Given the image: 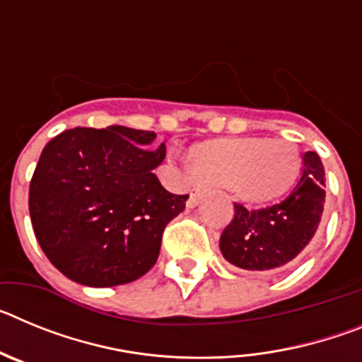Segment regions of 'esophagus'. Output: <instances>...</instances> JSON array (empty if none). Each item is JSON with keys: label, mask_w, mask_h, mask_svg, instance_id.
Listing matches in <instances>:
<instances>
[{"label": "esophagus", "mask_w": 362, "mask_h": 362, "mask_svg": "<svg viewBox=\"0 0 362 362\" xmlns=\"http://www.w3.org/2000/svg\"><path fill=\"white\" fill-rule=\"evenodd\" d=\"M204 194H206V187H204V185H196L194 190H192L190 197H188V206H190V209L197 206V204L201 203V199L204 197Z\"/></svg>", "instance_id": "1"}]
</instances>
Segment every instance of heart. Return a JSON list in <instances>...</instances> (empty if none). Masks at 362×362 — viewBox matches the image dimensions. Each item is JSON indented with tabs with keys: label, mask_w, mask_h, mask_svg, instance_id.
<instances>
[{
	"label": "heart",
	"mask_w": 362,
	"mask_h": 362,
	"mask_svg": "<svg viewBox=\"0 0 362 362\" xmlns=\"http://www.w3.org/2000/svg\"><path fill=\"white\" fill-rule=\"evenodd\" d=\"M300 156L284 139L245 137L203 145L194 152V168L204 183L233 188L248 203L283 196L299 174Z\"/></svg>",
	"instance_id": "b5f03b06"
}]
</instances>
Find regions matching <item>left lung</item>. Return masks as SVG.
<instances>
[{
    "instance_id": "1",
    "label": "left lung",
    "mask_w": 362,
    "mask_h": 362,
    "mask_svg": "<svg viewBox=\"0 0 362 362\" xmlns=\"http://www.w3.org/2000/svg\"><path fill=\"white\" fill-rule=\"evenodd\" d=\"M325 196L321 158L306 152L299 181L283 201L264 209L233 204V219L221 233V254L243 270L268 272L292 263L317 232Z\"/></svg>"
}]
</instances>
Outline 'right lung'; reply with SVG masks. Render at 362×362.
<instances>
[{"mask_svg": "<svg viewBox=\"0 0 362 362\" xmlns=\"http://www.w3.org/2000/svg\"><path fill=\"white\" fill-rule=\"evenodd\" d=\"M156 132L76 127L47 143L32 175L28 210L41 250L85 286H117L158 261L165 226L188 196L163 188L166 156Z\"/></svg>", "mask_w": 362, "mask_h": 362, "instance_id": "right-lung-1", "label": "right lung"}]
</instances>
